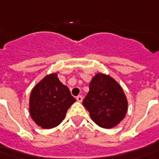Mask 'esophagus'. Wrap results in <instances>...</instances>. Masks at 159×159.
Returning a JSON list of instances; mask_svg holds the SVG:
<instances>
[{
    "mask_svg": "<svg viewBox=\"0 0 159 159\" xmlns=\"http://www.w3.org/2000/svg\"><path fill=\"white\" fill-rule=\"evenodd\" d=\"M76 100L80 103V102H82V100H83V98H82V96H81V95H79V96L76 97Z\"/></svg>",
    "mask_w": 159,
    "mask_h": 159,
    "instance_id": "obj_1",
    "label": "esophagus"
}]
</instances>
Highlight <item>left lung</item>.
Segmentation results:
<instances>
[{
  "label": "left lung",
  "instance_id": "left-lung-1",
  "mask_svg": "<svg viewBox=\"0 0 159 159\" xmlns=\"http://www.w3.org/2000/svg\"><path fill=\"white\" fill-rule=\"evenodd\" d=\"M89 88L83 105L91 119L104 129L117 126L128 111V100L120 84L109 75L98 73L92 78Z\"/></svg>",
  "mask_w": 159,
  "mask_h": 159
}]
</instances>
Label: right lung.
<instances>
[{"mask_svg":"<svg viewBox=\"0 0 159 159\" xmlns=\"http://www.w3.org/2000/svg\"><path fill=\"white\" fill-rule=\"evenodd\" d=\"M75 101L57 74L51 73L32 89L29 99L30 114L38 126L50 129L64 120L67 110Z\"/></svg>","mask_w":159,"mask_h":159,"instance_id":"right-lung-1","label":"right lung"}]
</instances>
